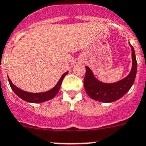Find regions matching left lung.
<instances>
[{"instance_id": "left-lung-1", "label": "left lung", "mask_w": 146, "mask_h": 146, "mask_svg": "<svg viewBox=\"0 0 146 146\" xmlns=\"http://www.w3.org/2000/svg\"><path fill=\"white\" fill-rule=\"evenodd\" d=\"M129 45L131 48L132 67L127 76L118 82L110 84L104 83L95 77L90 68L85 66L86 74L84 86L87 95L91 98L104 103H111L120 99L130 90L135 80L137 63L134 48L130 43Z\"/></svg>"}]
</instances>
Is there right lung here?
I'll list each match as a JSON object with an SVG mask.
<instances>
[{
	"instance_id": "add662e5",
	"label": "right lung",
	"mask_w": 146,
	"mask_h": 146,
	"mask_svg": "<svg viewBox=\"0 0 146 146\" xmlns=\"http://www.w3.org/2000/svg\"><path fill=\"white\" fill-rule=\"evenodd\" d=\"M68 71H67L61 76L60 79L57 82V84H56L55 87H53L50 90L44 92L33 93V92H26V91L23 90L21 89L16 87L15 84H13V83L9 78V77L8 80L12 90L19 98H22L23 100L27 101V102H29V103H42V102H45V101L52 99L53 98L55 97L56 95L57 94L58 92H59V89H60L61 84H62V82L63 81V78H64L66 75L68 74Z\"/></svg>"
}]
</instances>
